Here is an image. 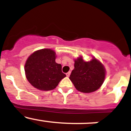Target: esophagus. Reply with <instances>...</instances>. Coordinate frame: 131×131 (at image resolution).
Instances as JSON below:
<instances>
[{
    "label": "esophagus",
    "mask_w": 131,
    "mask_h": 131,
    "mask_svg": "<svg viewBox=\"0 0 131 131\" xmlns=\"http://www.w3.org/2000/svg\"><path fill=\"white\" fill-rule=\"evenodd\" d=\"M66 75H67V76L68 77H69L70 75V72H68V73H67V74H66Z\"/></svg>",
    "instance_id": "34e87169"
}]
</instances>
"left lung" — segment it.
Returning <instances> with one entry per match:
<instances>
[{
	"label": "left lung",
	"mask_w": 131,
	"mask_h": 131,
	"mask_svg": "<svg viewBox=\"0 0 131 131\" xmlns=\"http://www.w3.org/2000/svg\"><path fill=\"white\" fill-rule=\"evenodd\" d=\"M74 69L70 79L77 90L84 93L94 92L101 88L106 76L103 64L95 57L85 61L82 56L74 59Z\"/></svg>",
	"instance_id": "8db88e82"
}]
</instances>
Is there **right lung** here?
Returning <instances> with one entry per match:
<instances>
[{
  "label": "right lung",
  "mask_w": 131,
  "mask_h": 131,
  "mask_svg": "<svg viewBox=\"0 0 131 131\" xmlns=\"http://www.w3.org/2000/svg\"><path fill=\"white\" fill-rule=\"evenodd\" d=\"M56 55L51 49L35 51L27 58L25 65L28 81L36 89L51 91L58 86L66 77L61 71L62 66L55 61Z\"/></svg>",
  "instance_id": "1"
}]
</instances>
